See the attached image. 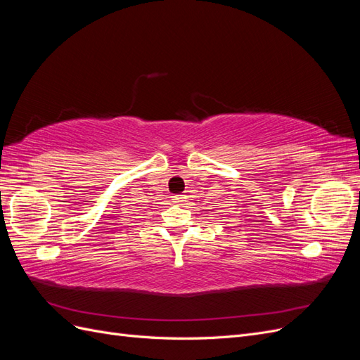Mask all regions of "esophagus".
<instances>
[{
	"label": "esophagus",
	"mask_w": 360,
	"mask_h": 360,
	"mask_svg": "<svg viewBox=\"0 0 360 360\" xmlns=\"http://www.w3.org/2000/svg\"><path fill=\"white\" fill-rule=\"evenodd\" d=\"M174 201L183 202V201H186V197H184V195H176V197H174Z\"/></svg>",
	"instance_id": "34e87169"
}]
</instances>
